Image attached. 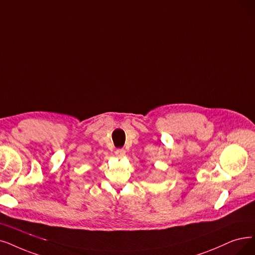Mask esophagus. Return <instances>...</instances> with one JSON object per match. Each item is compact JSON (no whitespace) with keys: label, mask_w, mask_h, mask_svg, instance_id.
Returning a JSON list of instances; mask_svg holds the SVG:
<instances>
[{"label":"esophagus","mask_w":255,"mask_h":255,"mask_svg":"<svg viewBox=\"0 0 255 255\" xmlns=\"http://www.w3.org/2000/svg\"><path fill=\"white\" fill-rule=\"evenodd\" d=\"M115 155H116L118 158L125 157V156H126V150L122 149V148H118V149H116V151H115Z\"/></svg>","instance_id":"1"}]
</instances>
